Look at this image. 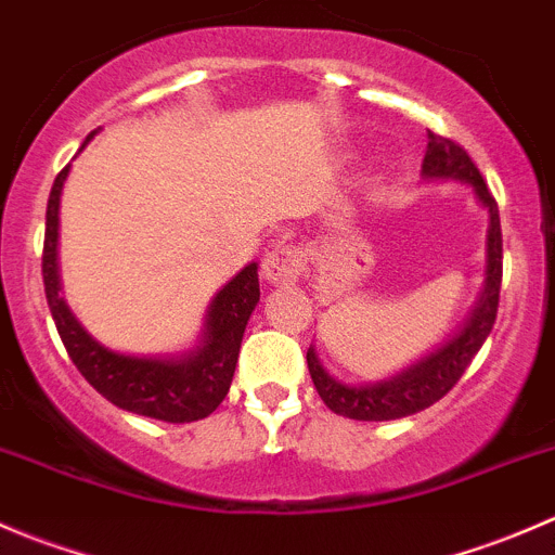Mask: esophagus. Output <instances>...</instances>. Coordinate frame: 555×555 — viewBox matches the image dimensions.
<instances>
[{
    "mask_svg": "<svg viewBox=\"0 0 555 555\" xmlns=\"http://www.w3.org/2000/svg\"><path fill=\"white\" fill-rule=\"evenodd\" d=\"M304 273V255L295 246H276L262 257V276L268 284H295Z\"/></svg>",
    "mask_w": 555,
    "mask_h": 555,
    "instance_id": "obj_1",
    "label": "esophagus"
}]
</instances>
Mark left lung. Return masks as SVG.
Returning a JSON list of instances; mask_svg holds the SVG:
<instances>
[{
    "label": "left lung",
    "mask_w": 555,
    "mask_h": 555,
    "mask_svg": "<svg viewBox=\"0 0 555 555\" xmlns=\"http://www.w3.org/2000/svg\"><path fill=\"white\" fill-rule=\"evenodd\" d=\"M427 139L429 142L422 164V177L429 179V182L469 184L478 206H483L486 215H489L483 289H480L478 300H475L473 311L467 313L462 327L449 340H443L429 354H424L422 360L411 362V365L397 371L395 376L382 378V382L346 384L322 365L313 346L306 351L311 382L317 386L324 405L338 413V416L357 418V422H391V418L413 416V413L435 405L440 397L449 395L453 384L462 378L469 362L475 360L483 340L489 338L496 319V306H500L502 228L494 195L486 188L478 166L473 164V158L459 144L433 131H427Z\"/></svg>",
    "instance_id": "8db88e82"
}]
</instances>
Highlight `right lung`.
<instances>
[{"instance_id":"right-lung-1","label":"right lung","mask_w":555,"mask_h":555,"mask_svg":"<svg viewBox=\"0 0 555 555\" xmlns=\"http://www.w3.org/2000/svg\"><path fill=\"white\" fill-rule=\"evenodd\" d=\"M96 133V131H93ZM82 142L80 150L91 142ZM72 166L55 177L44 215L42 279L44 298L59 327L61 340L86 382L112 405L139 416L169 424L206 418L231 389L246 322L260 300L257 262L244 266L206 309L198 344L179 354H126L93 338L61 295L59 271V209L64 182Z\"/></svg>"}]
</instances>
